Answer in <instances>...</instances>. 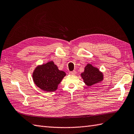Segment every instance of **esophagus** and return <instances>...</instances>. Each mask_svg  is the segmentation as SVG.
<instances>
[{"label":"esophagus","mask_w":134,"mask_h":134,"mask_svg":"<svg viewBox=\"0 0 134 134\" xmlns=\"http://www.w3.org/2000/svg\"><path fill=\"white\" fill-rule=\"evenodd\" d=\"M69 74L70 75H75L76 74V72L75 71H70V72H69Z\"/></svg>","instance_id":"34e87169"}]
</instances>
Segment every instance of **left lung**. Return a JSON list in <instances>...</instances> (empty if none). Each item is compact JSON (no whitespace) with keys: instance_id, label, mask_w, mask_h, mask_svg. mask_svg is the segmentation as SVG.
Instances as JSON below:
<instances>
[{"instance_id":"8db88e82","label":"left lung","mask_w":134,"mask_h":134,"mask_svg":"<svg viewBox=\"0 0 134 134\" xmlns=\"http://www.w3.org/2000/svg\"><path fill=\"white\" fill-rule=\"evenodd\" d=\"M82 78L87 86H90L99 82L103 79V76L97 68L88 64L85 68V71L81 74Z\"/></svg>"}]
</instances>
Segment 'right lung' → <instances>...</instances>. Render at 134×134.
Segmentation results:
<instances>
[{
    "label": "right lung",
    "instance_id": "add662e5",
    "mask_svg": "<svg viewBox=\"0 0 134 134\" xmlns=\"http://www.w3.org/2000/svg\"><path fill=\"white\" fill-rule=\"evenodd\" d=\"M66 75L63 71H59L52 61L38 66L33 72V80L40 89L47 92L55 91L62 79Z\"/></svg>",
    "mask_w": 134,
    "mask_h": 134
}]
</instances>
